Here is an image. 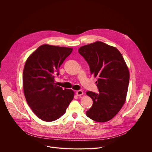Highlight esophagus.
<instances>
[{"mask_svg":"<svg viewBox=\"0 0 152 152\" xmlns=\"http://www.w3.org/2000/svg\"><path fill=\"white\" fill-rule=\"evenodd\" d=\"M83 92L82 90H78V91H76V95L77 96H82V95H83Z\"/></svg>","mask_w":152,"mask_h":152,"instance_id":"esophagus-1","label":"esophagus"}]
</instances>
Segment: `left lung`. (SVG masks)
<instances>
[{"mask_svg": "<svg viewBox=\"0 0 152 152\" xmlns=\"http://www.w3.org/2000/svg\"><path fill=\"white\" fill-rule=\"evenodd\" d=\"M78 52L87 61L91 74L97 77L99 91L86 92L93 104L86 115L97 122L108 121L126 102L129 82L126 62L116 48L101 41L82 46Z\"/></svg>", "mask_w": 152, "mask_h": 152, "instance_id": "obj_1", "label": "left lung"}]
</instances>
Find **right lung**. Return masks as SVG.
Returning a JSON list of instances; mask_svg holds the SVG:
<instances>
[{
  "label": "right lung",
  "instance_id": "add662e5",
  "mask_svg": "<svg viewBox=\"0 0 152 152\" xmlns=\"http://www.w3.org/2000/svg\"><path fill=\"white\" fill-rule=\"evenodd\" d=\"M72 51L73 48L43 45L26 61L23 73L24 94L32 111L43 121L59 118L73 99L72 90H63L55 83L58 69Z\"/></svg>",
  "mask_w": 152,
  "mask_h": 152
}]
</instances>
